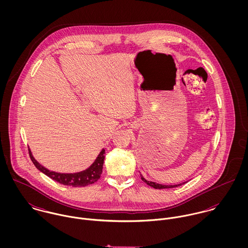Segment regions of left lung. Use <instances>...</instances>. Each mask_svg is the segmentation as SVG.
Wrapping results in <instances>:
<instances>
[{"mask_svg":"<svg viewBox=\"0 0 248 248\" xmlns=\"http://www.w3.org/2000/svg\"><path fill=\"white\" fill-rule=\"evenodd\" d=\"M141 179L145 182V183H147L149 186H151V187H153V188H155V189H165V188H175V187H177V186H180V185H182V184H184L185 182H182V183H179V184H176V185H162V184H158V183H155V182H153V181H149V180H146L144 177H142Z\"/></svg>","mask_w":248,"mask_h":248,"instance_id":"obj_1","label":"left lung"}]
</instances>
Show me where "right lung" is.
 <instances>
[{"label":"right lung","instance_id":"right-lung-1","mask_svg":"<svg viewBox=\"0 0 248 248\" xmlns=\"http://www.w3.org/2000/svg\"><path fill=\"white\" fill-rule=\"evenodd\" d=\"M30 156L33 164L35 165L36 168L44 173L46 176H47L53 180L63 184V185H68V186H72V187H85L90 184H93L96 182L102 174V169H103V164H104V158H105V150L103 149L94 162L86 170L78 173H73V174H61V173H56L47 170L44 166H42L38 161H36L35 158L33 157L31 150H29Z\"/></svg>","mask_w":248,"mask_h":248}]
</instances>
